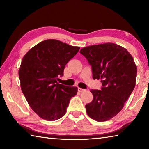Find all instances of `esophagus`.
I'll return each instance as SVG.
<instances>
[{"label":"esophagus","instance_id":"1","mask_svg":"<svg viewBox=\"0 0 149 149\" xmlns=\"http://www.w3.org/2000/svg\"><path fill=\"white\" fill-rule=\"evenodd\" d=\"M78 91L79 92H80V93H82V92H84V91H85V89H81V88H78Z\"/></svg>","mask_w":149,"mask_h":149}]
</instances>
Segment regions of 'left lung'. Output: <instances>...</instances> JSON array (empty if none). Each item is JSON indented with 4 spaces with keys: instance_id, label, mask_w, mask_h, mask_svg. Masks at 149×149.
Masks as SVG:
<instances>
[{
    "instance_id": "obj_1",
    "label": "left lung",
    "mask_w": 149,
    "mask_h": 149,
    "mask_svg": "<svg viewBox=\"0 0 149 149\" xmlns=\"http://www.w3.org/2000/svg\"><path fill=\"white\" fill-rule=\"evenodd\" d=\"M80 53L91 65L93 78L101 79L100 90H91L93 99L85 105L90 118L104 122L122 109L135 86L137 66L132 55L114 43L83 48Z\"/></svg>"
}]
</instances>
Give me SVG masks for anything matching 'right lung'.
Here are the masks:
<instances>
[{
	"instance_id": "add662e5",
	"label": "right lung",
	"mask_w": 149,
	"mask_h": 149,
	"mask_svg": "<svg viewBox=\"0 0 149 149\" xmlns=\"http://www.w3.org/2000/svg\"><path fill=\"white\" fill-rule=\"evenodd\" d=\"M80 47L56 39H47L30 49L19 70L21 89L31 109L42 119L54 121L65 114L76 87L57 82L64 75L65 65Z\"/></svg>"
}]
</instances>
